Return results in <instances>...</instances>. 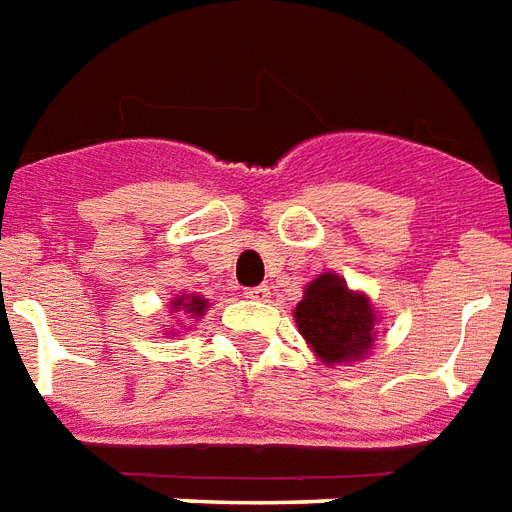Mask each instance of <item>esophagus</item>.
<instances>
[{
  "instance_id": "esophagus-1",
  "label": "esophagus",
  "mask_w": 512,
  "mask_h": 512,
  "mask_svg": "<svg viewBox=\"0 0 512 512\" xmlns=\"http://www.w3.org/2000/svg\"><path fill=\"white\" fill-rule=\"evenodd\" d=\"M268 295H271V287L268 285H257L246 290V298H255V301H266Z\"/></svg>"
}]
</instances>
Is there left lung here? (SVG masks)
<instances>
[{"label":"left lung","instance_id":"obj_1","mask_svg":"<svg viewBox=\"0 0 512 512\" xmlns=\"http://www.w3.org/2000/svg\"><path fill=\"white\" fill-rule=\"evenodd\" d=\"M295 325L312 347L314 355L328 366L361 361L374 344L372 301L347 287L339 274H320L304 290L293 309Z\"/></svg>","mask_w":512,"mask_h":512}]
</instances>
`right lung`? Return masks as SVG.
<instances>
[{
    "label": "right lung",
    "instance_id": "add662e5",
    "mask_svg": "<svg viewBox=\"0 0 512 512\" xmlns=\"http://www.w3.org/2000/svg\"><path fill=\"white\" fill-rule=\"evenodd\" d=\"M173 312H184L189 317H203V312L208 309V301L203 295L198 293H189V295H179V298H173V304H170Z\"/></svg>",
    "mask_w": 512,
    "mask_h": 512
}]
</instances>
